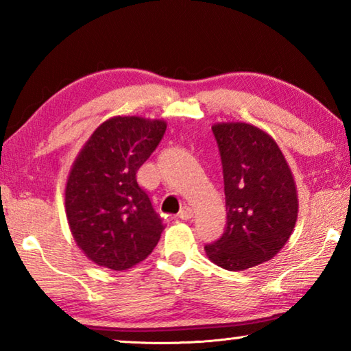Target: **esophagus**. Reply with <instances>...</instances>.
<instances>
[{"label": "esophagus", "mask_w": 351, "mask_h": 351, "mask_svg": "<svg viewBox=\"0 0 351 351\" xmlns=\"http://www.w3.org/2000/svg\"><path fill=\"white\" fill-rule=\"evenodd\" d=\"M192 217H193V210L190 209L189 206H184L182 209L180 210V213H178V218H180V219H190Z\"/></svg>", "instance_id": "esophagus-1"}]
</instances>
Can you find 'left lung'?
<instances>
[{
	"label": "left lung",
	"mask_w": 351,
	"mask_h": 351,
	"mask_svg": "<svg viewBox=\"0 0 351 351\" xmlns=\"http://www.w3.org/2000/svg\"><path fill=\"white\" fill-rule=\"evenodd\" d=\"M221 158L228 221L204 249L229 271L271 260L288 241L297 219V193L285 156L269 134L249 123L212 127Z\"/></svg>",
	"instance_id": "1"
}]
</instances>
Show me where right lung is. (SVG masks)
I'll use <instances>...</instances> for the list:
<instances>
[{
    "instance_id": "1",
    "label": "right lung",
    "mask_w": 351,
    "mask_h": 351,
    "mask_svg": "<svg viewBox=\"0 0 351 351\" xmlns=\"http://www.w3.org/2000/svg\"><path fill=\"white\" fill-rule=\"evenodd\" d=\"M165 122L112 117L82 148L64 206L77 245L99 266L123 271L145 260L165 228L136 173L156 150Z\"/></svg>"
}]
</instances>
